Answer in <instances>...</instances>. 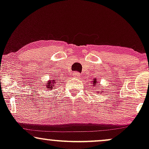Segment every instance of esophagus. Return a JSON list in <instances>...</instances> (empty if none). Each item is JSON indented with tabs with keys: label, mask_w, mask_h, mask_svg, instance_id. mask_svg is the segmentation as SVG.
<instances>
[{
	"label": "esophagus",
	"mask_w": 149,
	"mask_h": 149,
	"mask_svg": "<svg viewBox=\"0 0 149 149\" xmlns=\"http://www.w3.org/2000/svg\"><path fill=\"white\" fill-rule=\"evenodd\" d=\"M72 76L75 78H79L80 77H81L80 76V73L78 72H74L72 74Z\"/></svg>",
	"instance_id": "obj_1"
}]
</instances>
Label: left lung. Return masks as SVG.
I'll list each match as a JSON object with an SVG mask.
<instances>
[{
    "mask_svg": "<svg viewBox=\"0 0 149 149\" xmlns=\"http://www.w3.org/2000/svg\"><path fill=\"white\" fill-rule=\"evenodd\" d=\"M93 86H95V85L96 84H97V81H96V79H94V80H93ZM98 92H99V91H98Z\"/></svg>",
    "mask_w": 149,
    "mask_h": 149,
    "instance_id": "left-lung-1",
    "label": "left lung"
}]
</instances>
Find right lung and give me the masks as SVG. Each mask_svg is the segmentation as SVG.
<instances>
[{"label": "right lung", "mask_w": 149, "mask_h": 149, "mask_svg": "<svg viewBox=\"0 0 149 149\" xmlns=\"http://www.w3.org/2000/svg\"><path fill=\"white\" fill-rule=\"evenodd\" d=\"M56 82V79H53L51 80V81H47V84H46V88H48V90H51L53 88H55V83Z\"/></svg>", "instance_id": "right-lung-1"}]
</instances>
